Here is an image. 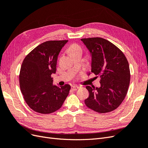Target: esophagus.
Masks as SVG:
<instances>
[{"mask_svg": "<svg viewBox=\"0 0 148 148\" xmlns=\"http://www.w3.org/2000/svg\"><path fill=\"white\" fill-rule=\"evenodd\" d=\"M78 88H79V87L77 86H72L71 87V89L72 91H77Z\"/></svg>", "mask_w": 148, "mask_h": 148, "instance_id": "34e87169", "label": "esophagus"}]
</instances>
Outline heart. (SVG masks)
I'll list each match as a JSON object with an SVG mask.
<instances>
[{
    "instance_id": "b5f03b06",
    "label": "heart",
    "mask_w": 148,
    "mask_h": 148,
    "mask_svg": "<svg viewBox=\"0 0 148 148\" xmlns=\"http://www.w3.org/2000/svg\"><path fill=\"white\" fill-rule=\"evenodd\" d=\"M69 50L71 54H73V53H75L76 52L82 51V47H80L77 44H73L72 45H71L69 47Z\"/></svg>"
}]
</instances>
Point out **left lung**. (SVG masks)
I'll return each instance as SVG.
<instances>
[{
  "instance_id": "1",
  "label": "left lung",
  "mask_w": 148,
  "mask_h": 148,
  "mask_svg": "<svg viewBox=\"0 0 148 148\" xmlns=\"http://www.w3.org/2000/svg\"><path fill=\"white\" fill-rule=\"evenodd\" d=\"M92 57L91 72L101 78V87L86 86L89 97L84 100L88 108L99 113L113 111L127 95L130 71L126 57L114 44L102 38L81 39Z\"/></svg>"
}]
</instances>
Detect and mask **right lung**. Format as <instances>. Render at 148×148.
Wrapping results in <instances>:
<instances>
[{
  "instance_id": "1",
  "label": "right lung",
  "mask_w": 148,
  "mask_h": 148,
  "mask_svg": "<svg viewBox=\"0 0 148 148\" xmlns=\"http://www.w3.org/2000/svg\"><path fill=\"white\" fill-rule=\"evenodd\" d=\"M68 42L48 41L39 44L26 56L19 75L20 86L26 104L36 112L48 114L59 110L71 86L58 87L51 77L56 71L57 57Z\"/></svg>"
}]
</instances>
